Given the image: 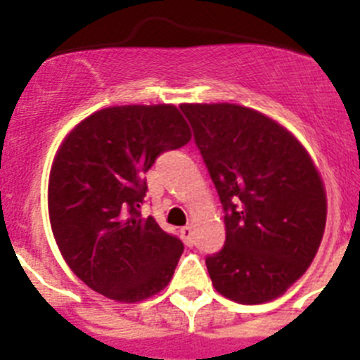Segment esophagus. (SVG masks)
<instances>
[{"label": "esophagus", "mask_w": 360, "mask_h": 360, "mask_svg": "<svg viewBox=\"0 0 360 360\" xmlns=\"http://www.w3.org/2000/svg\"><path fill=\"white\" fill-rule=\"evenodd\" d=\"M180 236H182L184 243L187 245V247H193V243H195V240H193V227H184L180 229Z\"/></svg>", "instance_id": "1"}]
</instances>
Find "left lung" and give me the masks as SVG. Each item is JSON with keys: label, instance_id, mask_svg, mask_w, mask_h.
<instances>
[{"label": "left lung", "instance_id": "1", "mask_svg": "<svg viewBox=\"0 0 360 360\" xmlns=\"http://www.w3.org/2000/svg\"><path fill=\"white\" fill-rule=\"evenodd\" d=\"M224 207V249L205 257L216 290L272 301L307 272L326 224L316 165L292 133L238 104H182Z\"/></svg>", "mask_w": 360, "mask_h": 360}]
</instances>
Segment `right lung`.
<instances>
[{"label":"right lung","instance_id":"1","mask_svg":"<svg viewBox=\"0 0 360 360\" xmlns=\"http://www.w3.org/2000/svg\"><path fill=\"white\" fill-rule=\"evenodd\" d=\"M189 141L171 104L104 108L65 139L50 171V224L65 262L91 290L136 303L171 281L184 243L141 216L144 174Z\"/></svg>","mask_w":360,"mask_h":360}]
</instances>
